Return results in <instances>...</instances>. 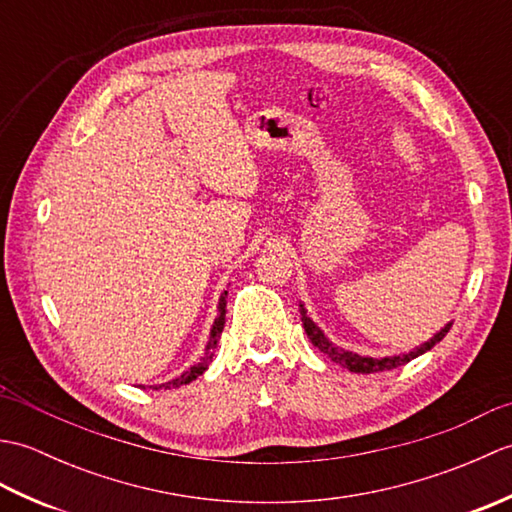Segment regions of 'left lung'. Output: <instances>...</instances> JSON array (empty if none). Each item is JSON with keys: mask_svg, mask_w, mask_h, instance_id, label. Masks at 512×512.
<instances>
[{"mask_svg": "<svg viewBox=\"0 0 512 512\" xmlns=\"http://www.w3.org/2000/svg\"><path fill=\"white\" fill-rule=\"evenodd\" d=\"M299 308H301L303 330H306V334H308V339L312 341V345L319 347V350H321L325 356H330L334 363H339V365L347 367V369H350V372H354V374H374V372H385V369H394V367L405 365V363L413 361V358H418L420 354L429 352L431 347L436 345V343H440V341L444 339V336H447L451 325H453V323H447L438 334H433L427 343H422L420 347H413V350L407 352V354H394V356L374 358V356H361V354H356V352L341 350V347H336V345L328 339V336L323 334V330L319 328V325L308 317V310L303 308V303H299Z\"/></svg>", "mask_w": 512, "mask_h": 512, "instance_id": "8db88e82", "label": "left lung"}]
</instances>
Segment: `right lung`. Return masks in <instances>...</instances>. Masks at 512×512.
Returning <instances> with one entry per match:
<instances>
[{"label": "right lung", "mask_w": 512, "mask_h": 512, "mask_svg": "<svg viewBox=\"0 0 512 512\" xmlns=\"http://www.w3.org/2000/svg\"><path fill=\"white\" fill-rule=\"evenodd\" d=\"M226 297L228 292L224 290L222 297H220V303H217V317L213 321V328H211V336H209V343H206V350H204V356L200 358L198 363L191 365L187 372H182L178 378L169 380V383H162V385H151V389H173V387H182V385H189L191 380H195L198 376H202L206 369H209V363L213 361V352L217 347V341H220V334L224 330V319H226Z\"/></svg>", "instance_id": "right-lung-1"}]
</instances>
